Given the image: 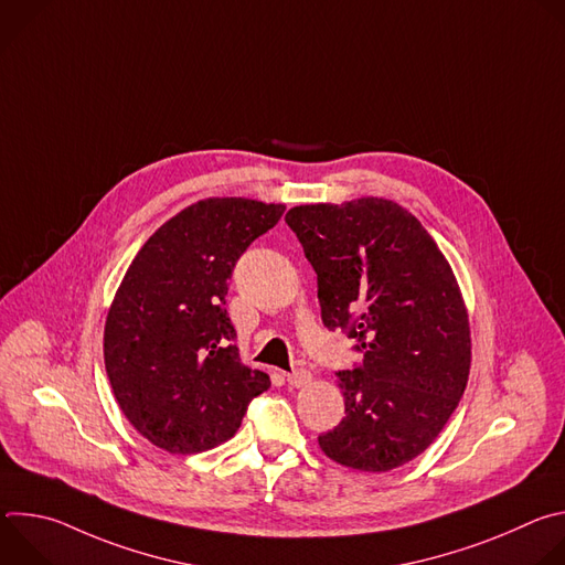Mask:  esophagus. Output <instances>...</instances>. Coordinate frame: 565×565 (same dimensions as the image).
Returning <instances> with one entry per match:
<instances>
[{
  "label": "esophagus",
  "instance_id": "obj_1",
  "mask_svg": "<svg viewBox=\"0 0 565 565\" xmlns=\"http://www.w3.org/2000/svg\"><path fill=\"white\" fill-rule=\"evenodd\" d=\"M310 380H312V373H310L308 369H295L292 373L286 375V382H288L290 386H297V388H299V386H306Z\"/></svg>",
  "mask_w": 565,
  "mask_h": 565
}]
</instances>
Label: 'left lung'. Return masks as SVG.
I'll list each match as a JSON object with an SVG mask.
<instances>
[{
  "label": "left lung",
  "mask_w": 565,
  "mask_h": 565,
  "mask_svg": "<svg viewBox=\"0 0 565 565\" xmlns=\"http://www.w3.org/2000/svg\"><path fill=\"white\" fill-rule=\"evenodd\" d=\"M317 273L321 321L364 355L338 371L342 423L319 447L340 465L388 471L420 456L458 407L471 342L456 277L420 221L386 199L286 214Z\"/></svg>",
  "instance_id": "left-lung-1"
}]
</instances>
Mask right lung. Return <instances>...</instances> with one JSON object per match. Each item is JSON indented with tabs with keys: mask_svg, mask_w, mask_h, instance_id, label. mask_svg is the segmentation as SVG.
<instances>
[{
	"mask_svg": "<svg viewBox=\"0 0 565 565\" xmlns=\"http://www.w3.org/2000/svg\"><path fill=\"white\" fill-rule=\"evenodd\" d=\"M284 205L199 201L160 225L131 262L105 327V369L134 429L170 454L232 438L270 377L238 360L227 279Z\"/></svg>",
	"mask_w": 565,
	"mask_h": 565,
	"instance_id": "add662e5",
	"label": "right lung"
}]
</instances>
